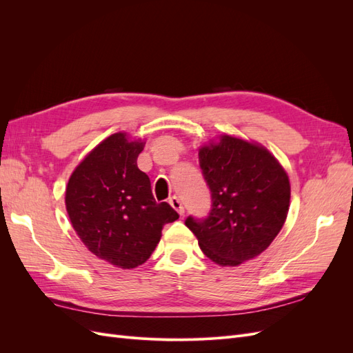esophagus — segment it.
Instances as JSON below:
<instances>
[{"label":"esophagus","instance_id":"esophagus-1","mask_svg":"<svg viewBox=\"0 0 353 353\" xmlns=\"http://www.w3.org/2000/svg\"><path fill=\"white\" fill-rule=\"evenodd\" d=\"M169 205L172 206L179 215H184V206H183V203H181V200H179V197L178 196H172L169 199Z\"/></svg>","mask_w":353,"mask_h":353}]
</instances>
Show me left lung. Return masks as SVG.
I'll list each match as a JSON object with an SVG mask.
<instances>
[{
  "instance_id": "obj_1",
  "label": "left lung",
  "mask_w": 353,
  "mask_h": 353,
  "mask_svg": "<svg viewBox=\"0 0 353 353\" xmlns=\"http://www.w3.org/2000/svg\"><path fill=\"white\" fill-rule=\"evenodd\" d=\"M210 190L208 218L188 216L200 249L221 266H237L261 254L284 225L290 206V181L265 147L231 135L199 152Z\"/></svg>"
}]
</instances>
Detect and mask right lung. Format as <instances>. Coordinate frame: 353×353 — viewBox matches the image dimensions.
Returning a JSON list of instances; mask_svg holds the SVG:
<instances>
[{
    "label": "right lung",
    "instance_id": "right-lung-1",
    "mask_svg": "<svg viewBox=\"0 0 353 353\" xmlns=\"http://www.w3.org/2000/svg\"><path fill=\"white\" fill-rule=\"evenodd\" d=\"M144 144L125 132L108 137L73 170L66 187L73 230L97 258L122 270L143 265L165 223L179 218L166 201L154 200L150 178L137 166Z\"/></svg>",
    "mask_w": 353,
    "mask_h": 353
}]
</instances>
